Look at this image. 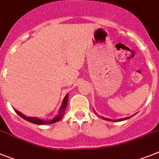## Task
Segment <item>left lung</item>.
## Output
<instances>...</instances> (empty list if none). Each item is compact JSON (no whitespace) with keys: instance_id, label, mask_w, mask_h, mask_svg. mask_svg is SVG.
<instances>
[{"instance_id":"obj_1","label":"left lung","mask_w":159,"mask_h":159,"mask_svg":"<svg viewBox=\"0 0 159 159\" xmlns=\"http://www.w3.org/2000/svg\"><path fill=\"white\" fill-rule=\"evenodd\" d=\"M94 113H95V111L94 110ZM103 120H108V121H113V122H116V121H122V120H128V119H129L130 117H126V118H123V119H118V120H111V119H108V118H105V117H102Z\"/></svg>"}]
</instances>
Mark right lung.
I'll return each mask as SVG.
<instances>
[{"label":"right lung","mask_w":159,"mask_h":159,"mask_svg":"<svg viewBox=\"0 0 159 159\" xmlns=\"http://www.w3.org/2000/svg\"><path fill=\"white\" fill-rule=\"evenodd\" d=\"M68 98H69V96H68V94L65 95V98H64L63 102H62V104H61V107H60L59 112H58V115H57V116L53 118L52 120H41V119L36 118V117H28L26 116L25 115L22 114L21 112H19L18 111L15 110V112L20 116L23 118L24 120H26L29 121V122L32 123V124H35V125H48V124H54V123L57 122V121H59L62 117L64 116V115H65V109L67 107V104H68Z\"/></svg>","instance_id":"right-lung-1"}]
</instances>
